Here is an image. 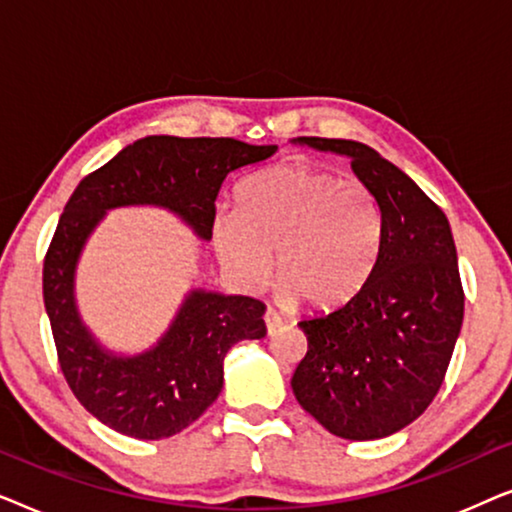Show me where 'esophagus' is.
<instances>
[{
    "label": "esophagus",
    "instance_id": "obj_1",
    "mask_svg": "<svg viewBox=\"0 0 512 512\" xmlns=\"http://www.w3.org/2000/svg\"><path fill=\"white\" fill-rule=\"evenodd\" d=\"M263 321H265V331H268V333H275L277 328L282 326V317H279V314L272 312V310H265Z\"/></svg>",
    "mask_w": 512,
    "mask_h": 512
}]
</instances>
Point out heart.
<instances>
[{
  "label": "heart",
  "instance_id": "heart-1",
  "mask_svg": "<svg viewBox=\"0 0 512 512\" xmlns=\"http://www.w3.org/2000/svg\"><path fill=\"white\" fill-rule=\"evenodd\" d=\"M380 240L382 214L368 186L298 163L249 177L237 212L214 219L216 251L237 282L261 286L275 263L284 296L312 310H333L363 289Z\"/></svg>",
  "mask_w": 512,
  "mask_h": 512
}]
</instances>
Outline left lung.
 <instances>
[{
    "instance_id": "8db88e82",
    "label": "left lung",
    "mask_w": 512,
    "mask_h": 512,
    "mask_svg": "<svg viewBox=\"0 0 512 512\" xmlns=\"http://www.w3.org/2000/svg\"><path fill=\"white\" fill-rule=\"evenodd\" d=\"M298 142L352 158L380 207L382 240L363 289L340 310L298 324L307 354L291 389L335 436H391L436 398L464 321L450 223L408 174L370 146L326 137Z\"/></svg>"
}]
</instances>
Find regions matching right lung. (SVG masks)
I'll use <instances>...</instances> for the list:
<instances>
[{"instance_id":"obj_1","label":"right lung","mask_w":512,"mask_h":512,"mask_svg":"<svg viewBox=\"0 0 512 512\" xmlns=\"http://www.w3.org/2000/svg\"><path fill=\"white\" fill-rule=\"evenodd\" d=\"M275 151V144L230 137L151 135L90 172L67 200L44 258V305L69 389L109 429L158 440L193 424L221 394L228 349L265 335V305L249 296L193 291L156 347L128 359L114 356L93 340L74 305V268L88 235L107 209L158 205L209 240L223 179Z\"/></svg>"}]
</instances>
